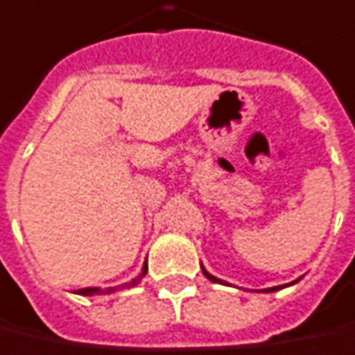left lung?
<instances>
[{"instance_id": "8db88e82", "label": "left lung", "mask_w": 355, "mask_h": 355, "mask_svg": "<svg viewBox=\"0 0 355 355\" xmlns=\"http://www.w3.org/2000/svg\"><path fill=\"white\" fill-rule=\"evenodd\" d=\"M202 271H203V275H205V277L209 279V281H213V282H223V281H219L217 277H213V275H209V272L205 271V269H202ZM279 288H281V286H275V288H271V290H279Z\"/></svg>"}]
</instances>
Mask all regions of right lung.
I'll return each mask as SVG.
<instances>
[{
    "label": "right lung",
    "instance_id": "obj_1",
    "mask_svg": "<svg viewBox=\"0 0 355 355\" xmlns=\"http://www.w3.org/2000/svg\"><path fill=\"white\" fill-rule=\"evenodd\" d=\"M146 272H148V265H144V269H142V272H140V277H138V279H135V281L130 282L128 286H135V284H138V282H140V279H142V277H146ZM113 290H117V288H107V290L80 288V290H76V292H78V294H83V296H92V294H109V292H113Z\"/></svg>",
    "mask_w": 355,
    "mask_h": 355
}]
</instances>
